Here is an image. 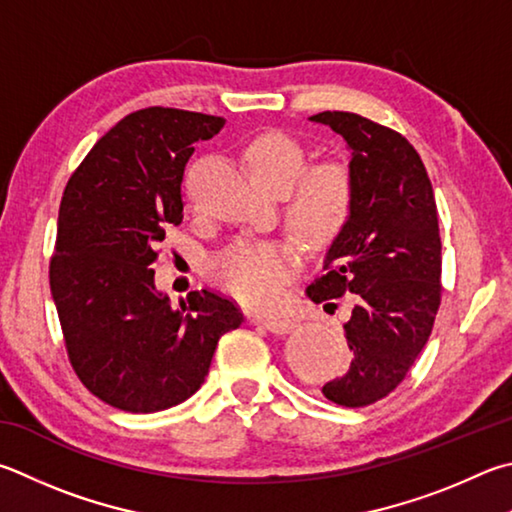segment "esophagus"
Returning a JSON list of instances; mask_svg holds the SVG:
<instances>
[{"label":"esophagus","instance_id":"1","mask_svg":"<svg viewBox=\"0 0 512 512\" xmlns=\"http://www.w3.org/2000/svg\"><path fill=\"white\" fill-rule=\"evenodd\" d=\"M262 324L268 331L277 333V336H286V333H291L297 327V322L291 318H264Z\"/></svg>","mask_w":512,"mask_h":512}]
</instances>
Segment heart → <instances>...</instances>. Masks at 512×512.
<instances>
[{
    "mask_svg": "<svg viewBox=\"0 0 512 512\" xmlns=\"http://www.w3.org/2000/svg\"><path fill=\"white\" fill-rule=\"evenodd\" d=\"M246 161L255 181L266 190L291 194L286 224L313 246L329 244L340 235L353 208V179L342 163L324 161L306 167V150L284 132H264L246 145ZM300 255L291 244H235L221 253L212 273L217 282L248 306L268 309L284 297Z\"/></svg>",
    "mask_w": 512,
    "mask_h": 512,
    "instance_id": "1",
    "label": "heart"
}]
</instances>
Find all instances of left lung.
<instances>
[{
  "mask_svg": "<svg viewBox=\"0 0 512 512\" xmlns=\"http://www.w3.org/2000/svg\"><path fill=\"white\" fill-rule=\"evenodd\" d=\"M351 150L353 208L333 239L324 273L306 288L313 302L353 297L345 322L353 353L345 376L322 394L365 407L403 383L430 338L441 304V237L430 176L405 136L349 111H322Z\"/></svg>",
  "mask_w": 512,
  "mask_h": 512,
  "instance_id": "obj_1",
  "label": "left lung"
}]
</instances>
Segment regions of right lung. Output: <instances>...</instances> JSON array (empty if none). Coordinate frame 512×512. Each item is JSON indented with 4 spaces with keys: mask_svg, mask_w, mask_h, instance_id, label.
I'll return each instance as SVG.
<instances>
[{
    "mask_svg": "<svg viewBox=\"0 0 512 512\" xmlns=\"http://www.w3.org/2000/svg\"><path fill=\"white\" fill-rule=\"evenodd\" d=\"M221 116L147 107L94 145L64 188L51 295L64 345L91 394L152 414L183 403L208 376L217 342L237 329V304L192 291L179 306L156 291V248L183 219L181 181L199 141Z\"/></svg>",
    "mask_w": 512,
    "mask_h": 512,
    "instance_id": "obj_1",
    "label": "right lung"
}]
</instances>
